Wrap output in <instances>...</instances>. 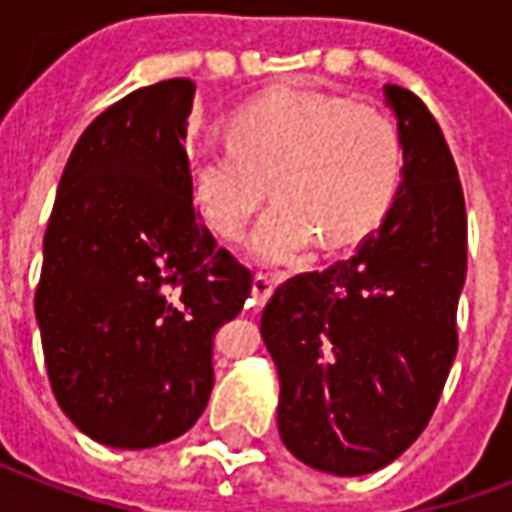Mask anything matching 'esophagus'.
<instances>
[{
	"mask_svg": "<svg viewBox=\"0 0 512 512\" xmlns=\"http://www.w3.org/2000/svg\"><path fill=\"white\" fill-rule=\"evenodd\" d=\"M271 293H274V282H271V279L268 277L252 279V301H255V307H263Z\"/></svg>",
	"mask_w": 512,
	"mask_h": 512,
	"instance_id": "obj_1",
	"label": "esophagus"
}]
</instances>
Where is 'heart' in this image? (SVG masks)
<instances>
[{
  "label": "heart",
  "mask_w": 512,
  "mask_h": 512,
  "mask_svg": "<svg viewBox=\"0 0 512 512\" xmlns=\"http://www.w3.org/2000/svg\"><path fill=\"white\" fill-rule=\"evenodd\" d=\"M183 161L194 205L227 241L244 235L268 179L279 200L249 249L260 263L290 266L321 235L343 246L381 222L400 183L403 142L373 106L285 87L241 109L227 142H189Z\"/></svg>",
  "instance_id": "1"
}]
</instances>
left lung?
I'll return each mask as SVG.
<instances>
[{
	"label": "left lung",
	"instance_id": "obj_1",
	"mask_svg": "<svg viewBox=\"0 0 512 512\" xmlns=\"http://www.w3.org/2000/svg\"><path fill=\"white\" fill-rule=\"evenodd\" d=\"M403 172L378 233L351 260L279 285L260 337L279 373V436L318 472L359 477L417 441L458 351L466 208L439 123L384 84Z\"/></svg>",
	"mask_w": 512,
	"mask_h": 512
}]
</instances>
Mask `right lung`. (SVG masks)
I'll use <instances>...</instances> for the list:
<instances>
[{
  "label": "right lung",
  "instance_id": "right-lung-1",
  "mask_svg": "<svg viewBox=\"0 0 512 512\" xmlns=\"http://www.w3.org/2000/svg\"><path fill=\"white\" fill-rule=\"evenodd\" d=\"M191 79L95 117L65 164L43 238L35 318L57 403L115 450L183 436L213 389V334L252 274L219 249L186 180Z\"/></svg>",
  "mask_w": 512,
  "mask_h": 512
}]
</instances>
